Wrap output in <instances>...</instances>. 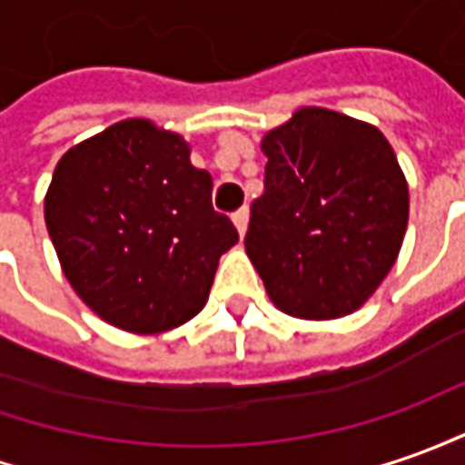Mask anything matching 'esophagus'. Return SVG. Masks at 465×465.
Instances as JSON below:
<instances>
[{
	"label": "esophagus",
	"instance_id": "obj_1",
	"mask_svg": "<svg viewBox=\"0 0 465 465\" xmlns=\"http://www.w3.org/2000/svg\"><path fill=\"white\" fill-rule=\"evenodd\" d=\"M233 226H236V232L244 236L246 226H249V208H239V211L233 213Z\"/></svg>",
	"mask_w": 465,
	"mask_h": 465
}]
</instances>
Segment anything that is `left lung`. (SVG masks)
<instances>
[{
    "label": "left lung",
    "instance_id": "8db88e82",
    "mask_svg": "<svg viewBox=\"0 0 465 465\" xmlns=\"http://www.w3.org/2000/svg\"><path fill=\"white\" fill-rule=\"evenodd\" d=\"M264 193L246 254L287 315L359 311L397 262L410 193L387 137L346 114L302 106L264 134Z\"/></svg>",
    "mask_w": 465,
    "mask_h": 465
}]
</instances>
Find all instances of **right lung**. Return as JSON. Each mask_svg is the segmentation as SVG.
Segmentation results:
<instances>
[{
  "instance_id": "right-lung-1",
  "label": "right lung",
  "mask_w": 465,
  "mask_h": 465,
  "mask_svg": "<svg viewBox=\"0 0 465 465\" xmlns=\"http://www.w3.org/2000/svg\"><path fill=\"white\" fill-rule=\"evenodd\" d=\"M191 147L150 119H124L71 147L45 195L60 267L91 311L129 333L178 328L206 305L239 233L211 203Z\"/></svg>"
}]
</instances>
